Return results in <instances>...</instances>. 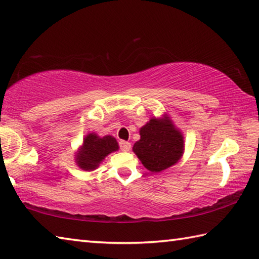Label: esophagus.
<instances>
[{
    "label": "esophagus",
    "instance_id": "obj_1",
    "mask_svg": "<svg viewBox=\"0 0 259 259\" xmlns=\"http://www.w3.org/2000/svg\"><path fill=\"white\" fill-rule=\"evenodd\" d=\"M120 148L122 151H129L131 148V144L128 143V141H124V140H121L120 141Z\"/></svg>",
    "mask_w": 259,
    "mask_h": 259
}]
</instances>
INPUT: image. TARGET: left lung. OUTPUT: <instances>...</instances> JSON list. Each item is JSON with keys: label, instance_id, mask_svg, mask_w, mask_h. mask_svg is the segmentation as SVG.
<instances>
[{"label": "left lung", "instance_id": "8db88e82", "mask_svg": "<svg viewBox=\"0 0 259 259\" xmlns=\"http://www.w3.org/2000/svg\"><path fill=\"white\" fill-rule=\"evenodd\" d=\"M133 150L151 173H159L179 163L184 154V137L169 115L151 118L139 130Z\"/></svg>", "mask_w": 259, "mask_h": 259}]
</instances>
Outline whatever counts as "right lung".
<instances>
[{
    "label": "right lung",
    "instance_id": "add662e5",
    "mask_svg": "<svg viewBox=\"0 0 259 259\" xmlns=\"http://www.w3.org/2000/svg\"><path fill=\"white\" fill-rule=\"evenodd\" d=\"M116 150H119V144L114 137H100L90 133L84 137L82 146L75 153V163L83 170H94L106 156Z\"/></svg>",
    "mask_w": 259,
    "mask_h": 259
}]
</instances>
